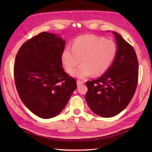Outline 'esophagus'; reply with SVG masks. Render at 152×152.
Returning <instances> with one entry per match:
<instances>
[{"label":"esophagus","mask_w":152,"mask_h":152,"mask_svg":"<svg viewBox=\"0 0 152 152\" xmlns=\"http://www.w3.org/2000/svg\"><path fill=\"white\" fill-rule=\"evenodd\" d=\"M84 83V82L83 81H82V80H77V85L78 86H80V85H82V84H83V83Z\"/></svg>","instance_id":"34e87169"}]
</instances>
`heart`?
Segmentation results:
<instances>
[{"instance_id": "b5f03b06", "label": "heart", "mask_w": 152, "mask_h": 152, "mask_svg": "<svg viewBox=\"0 0 152 152\" xmlns=\"http://www.w3.org/2000/svg\"><path fill=\"white\" fill-rule=\"evenodd\" d=\"M118 52L114 41L95 34H84L76 37L72 48L66 47L61 54V60L66 71L72 74L81 60L83 63L73 73L79 78L91 75L99 76L111 66Z\"/></svg>"}]
</instances>
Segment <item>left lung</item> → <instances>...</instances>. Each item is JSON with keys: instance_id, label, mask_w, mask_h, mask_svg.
I'll return each mask as SVG.
<instances>
[{"instance_id": "left-lung-1", "label": "left lung", "mask_w": 152, "mask_h": 152, "mask_svg": "<svg viewBox=\"0 0 152 152\" xmlns=\"http://www.w3.org/2000/svg\"><path fill=\"white\" fill-rule=\"evenodd\" d=\"M113 33L118 45L114 62L101 77L86 82V102L95 114L103 118L115 116L127 107L138 79V61L133 47L120 34Z\"/></svg>"}]
</instances>
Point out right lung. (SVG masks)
I'll return each instance as SVG.
<instances>
[{
    "label": "right lung",
    "mask_w": 152,
    "mask_h": 152,
    "mask_svg": "<svg viewBox=\"0 0 152 152\" xmlns=\"http://www.w3.org/2000/svg\"><path fill=\"white\" fill-rule=\"evenodd\" d=\"M42 32L27 40L16 55L14 76L21 101L34 114L53 118L63 110L77 88L63 69L65 42Z\"/></svg>",
    "instance_id": "1"
}]
</instances>
